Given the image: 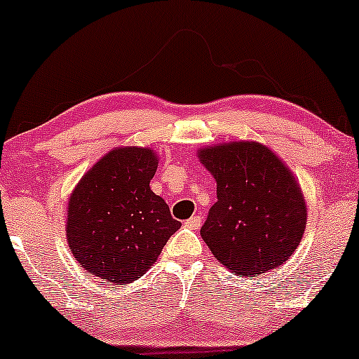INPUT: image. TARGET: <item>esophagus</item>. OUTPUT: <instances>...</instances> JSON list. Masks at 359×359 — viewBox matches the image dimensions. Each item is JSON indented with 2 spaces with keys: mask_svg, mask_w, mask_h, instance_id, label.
Returning <instances> with one entry per match:
<instances>
[{
  "mask_svg": "<svg viewBox=\"0 0 359 359\" xmlns=\"http://www.w3.org/2000/svg\"><path fill=\"white\" fill-rule=\"evenodd\" d=\"M185 226H187L189 229H198L202 226V219L198 217V215H192L191 219H187V221H185Z\"/></svg>",
  "mask_w": 359,
  "mask_h": 359,
  "instance_id": "esophagus-1",
  "label": "esophagus"
}]
</instances>
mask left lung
I'll return each instance as SVG.
<instances>
[{
	"label": "left lung",
	"instance_id": "8db88e82",
	"mask_svg": "<svg viewBox=\"0 0 359 359\" xmlns=\"http://www.w3.org/2000/svg\"><path fill=\"white\" fill-rule=\"evenodd\" d=\"M197 154L217 182V202L201 229L214 257L248 278L284 264L308 217L292 172L257 142H229Z\"/></svg>",
	"mask_w": 359,
	"mask_h": 359
}]
</instances>
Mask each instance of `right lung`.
Here are the masks:
<instances>
[{
    "label": "right lung",
    "instance_id": "1",
    "mask_svg": "<svg viewBox=\"0 0 359 359\" xmlns=\"http://www.w3.org/2000/svg\"><path fill=\"white\" fill-rule=\"evenodd\" d=\"M158 161L147 147H118L81 177L68 198L67 241L80 267L114 284L144 276L180 222L150 191Z\"/></svg>",
    "mask_w": 359,
    "mask_h": 359
}]
</instances>
